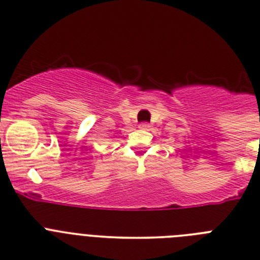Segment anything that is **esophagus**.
Masks as SVG:
<instances>
[{"label": "esophagus", "mask_w": 260, "mask_h": 260, "mask_svg": "<svg viewBox=\"0 0 260 260\" xmlns=\"http://www.w3.org/2000/svg\"><path fill=\"white\" fill-rule=\"evenodd\" d=\"M149 127H151V125H149V123H147V122H143L139 124V128H141V129H148Z\"/></svg>", "instance_id": "esophagus-1"}]
</instances>
